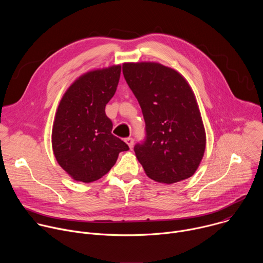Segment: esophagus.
<instances>
[{
  "mask_svg": "<svg viewBox=\"0 0 263 263\" xmlns=\"http://www.w3.org/2000/svg\"><path fill=\"white\" fill-rule=\"evenodd\" d=\"M125 141H126V143L129 145V147H130V148H132V147H133L134 139H133L132 137H128V138H126V139H125Z\"/></svg>",
  "mask_w": 263,
  "mask_h": 263,
  "instance_id": "obj_1",
  "label": "esophagus"
}]
</instances>
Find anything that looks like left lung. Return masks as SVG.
Here are the masks:
<instances>
[{
  "label": "left lung",
  "instance_id": "left-lung-1",
  "mask_svg": "<svg viewBox=\"0 0 263 263\" xmlns=\"http://www.w3.org/2000/svg\"><path fill=\"white\" fill-rule=\"evenodd\" d=\"M123 73L145 123L134 146L151 179L172 184L192 177L205 152L206 134L195 95L181 74L155 62L125 63Z\"/></svg>",
  "mask_w": 263,
  "mask_h": 263
}]
</instances>
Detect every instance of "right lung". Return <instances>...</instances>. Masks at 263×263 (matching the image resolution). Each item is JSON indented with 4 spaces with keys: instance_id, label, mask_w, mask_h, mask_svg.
Wrapping results in <instances>:
<instances>
[{
    "instance_id": "1",
    "label": "right lung",
    "mask_w": 263,
    "mask_h": 263,
    "mask_svg": "<svg viewBox=\"0 0 263 263\" xmlns=\"http://www.w3.org/2000/svg\"><path fill=\"white\" fill-rule=\"evenodd\" d=\"M121 65L89 71L74 81L62 97L52 131L59 165L76 181L93 182L106 175L129 146L111 133L105 114L115 96Z\"/></svg>"
}]
</instances>
